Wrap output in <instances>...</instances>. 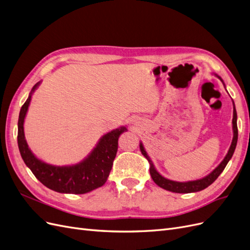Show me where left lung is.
Wrapping results in <instances>:
<instances>
[{"label": "left lung", "mask_w": 250, "mask_h": 250, "mask_svg": "<svg viewBox=\"0 0 250 250\" xmlns=\"http://www.w3.org/2000/svg\"><path fill=\"white\" fill-rule=\"evenodd\" d=\"M219 77V76H218ZM220 78V77H219ZM221 79V78H220ZM222 81V79H221ZM232 128H233V139L231 142V145L230 148L229 150L228 154L224 157V160L222 161V163L218 166V167L211 172L209 175H208L207 177H204L202 179L199 180H195V181H188V183H177V181H173V180H169L167 178L163 177L160 173H158L154 166L152 164V162L150 161V158L148 156V154L146 153L145 149H144L143 145L141 144L140 145V149H141V152L142 154L147 158V161L149 163V170H150V175L152 177L154 183L165 190L167 191H171L174 193H193V192H199L203 188H208L209 185H211L214 183V181L218 178V176L220 175L222 173V171L224 170V168L226 167V165H228L229 161L231 158L233 152H234V149H236L237 146V141H238V126H237V111L236 108H234V105H233V118H232Z\"/></svg>", "instance_id": "obj_1"}]
</instances>
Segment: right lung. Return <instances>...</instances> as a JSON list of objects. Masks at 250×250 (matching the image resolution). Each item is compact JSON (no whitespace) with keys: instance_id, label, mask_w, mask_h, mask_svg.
Masks as SVG:
<instances>
[{"instance_id":"right-lung-1","label":"right lung","mask_w":250,"mask_h":250,"mask_svg":"<svg viewBox=\"0 0 250 250\" xmlns=\"http://www.w3.org/2000/svg\"><path fill=\"white\" fill-rule=\"evenodd\" d=\"M39 84L40 82L33 86L28 99L21 106L18 123L19 149L27 167L43 186L58 193L84 194L102 187L106 183L112 168L113 160L118 151L120 134L127 130L126 127L118 128L103 135L93 152L80 164L56 167L42 163L28 148L24 134V120L31 101V95Z\"/></svg>"}]
</instances>
